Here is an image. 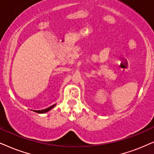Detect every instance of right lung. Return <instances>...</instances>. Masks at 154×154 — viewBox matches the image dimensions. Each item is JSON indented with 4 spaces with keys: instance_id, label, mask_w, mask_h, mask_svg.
Returning a JSON list of instances; mask_svg holds the SVG:
<instances>
[{
    "instance_id": "obj_1",
    "label": "right lung",
    "mask_w": 154,
    "mask_h": 154,
    "mask_svg": "<svg viewBox=\"0 0 154 154\" xmlns=\"http://www.w3.org/2000/svg\"><path fill=\"white\" fill-rule=\"evenodd\" d=\"M56 106V103L53 104V105L49 106V107L46 108H44V109H41V110H32V111H34L36 112H37V113H45V112H48L49 110H51V109H53V108L55 107V106Z\"/></svg>"
}]
</instances>
